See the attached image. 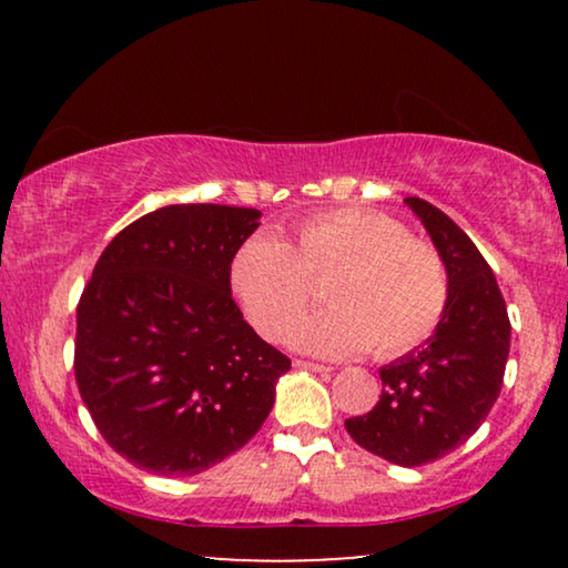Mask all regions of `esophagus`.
I'll list each match as a JSON object with an SVG mask.
<instances>
[{"label": "esophagus", "mask_w": 568, "mask_h": 568, "mask_svg": "<svg viewBox=\"0 0 568 568\" xmlns=\"http://www.w3.org/2000/svg\"><path fill=\"white\" fill-rule=\"evenodd\" d=\"M294 367H297V369H310V372H331V367H325V364L307 362V359H294Z\"/></svg>", "instance_id": "34e87169"}]
</instances>
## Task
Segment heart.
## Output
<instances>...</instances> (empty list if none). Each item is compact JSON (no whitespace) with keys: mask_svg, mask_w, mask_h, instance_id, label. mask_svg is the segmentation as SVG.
Segmentation results:
<instances>
[{"mask_svg":"<svg viewBox=\"0 0 568 568\" xmlns=\"http://www.w3.org/2000/svg\"><path fill=\"white\" fill-rule=\"evenodd\" d=\"M232 290L263 338L278 341L324 284L321 314L290 329L300 352L393 359L437 328L449 300L445 258L398 220L346 206L307 216L290 243L271 235L245 240L232 261Z\"/></svg>","mask_w":568,"mask_h":568,"instance_id":"b5f03b06","label":"heart"}]
</instances>
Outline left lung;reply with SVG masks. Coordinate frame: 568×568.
Here are the masks:
<instances>
[{"label": "left lung", "mask_w": 568, "mask_h": 568, "mask_svg": "<svg viewBox=\"0 0 568 568\" xmlns=\"http://www.w3.org/2000/svg\"><path fill=\"white\" fill-rule=\"evenodd\" d=\"M406 204L445 258L449 300L424 346L379 369L383 395L346 432L367 453L403 468L439 460L476 434L499 398L509 356L507 305L473 240L429 201Z\"/></svg>", "instance_id": "1"}]
</instances>
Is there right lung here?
<instances>
[{"mask_svg":"<svg viewBox=\"0 0 568 568\" xmlns=\"http://www.w3.org/2000/svg\"><path fill=\"white\" fill-rule=\"evenodd\" d=\"M258 209L162 206L121 230L77 305L74 377L98 432L158 476L237 453L274 408L292 362L232 300L230 266Z\"/></svg>","mask_w":568,"mask_h":568,"instance_id":"add662e5","label":"right lung"}]
</instances>
